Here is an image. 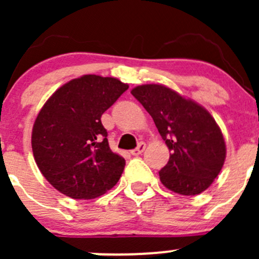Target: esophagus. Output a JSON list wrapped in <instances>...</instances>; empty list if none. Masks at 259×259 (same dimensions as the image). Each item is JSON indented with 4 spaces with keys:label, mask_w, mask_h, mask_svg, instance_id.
<instances>
[{
    "label": "esophagus",
    "mask_w": 259,
    "mask_h": 259,
    "mask_svg": "<svg viewBox=\"0 0 259 259\" xmlns=\"http://www.w3.org/2000/svg\"><path fill=\"white\" fill-rule=\"evenodd\" d=\"M145 148H146L145 143H139V145H138V148H135L134 150H132V151H130V153H132V155L138 156V155H140V154H142L143 151L145 150Z\"/></svg>",
    "instance_id": "1"
}]
</instances>
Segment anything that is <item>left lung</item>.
Returning <instances> with one entry per match:
<instances>
[{"instance_id":"1","label":"left lung","mask_w":259,"mask_h":259,"mask_svg":"<svg viewBox=\"0 0 259 259\" xmlns=\"http://www.w3.org/2000/svg\"><path fill=\"white\" fill-rule=\"evenodd\" d=\"M132 94L153 117L171 151L168 164L159 171L164 187L182 195L208 189L221 173L227 153L213 116L202 105L160 83L137 86Z\"/></svg>"}]
</instances>
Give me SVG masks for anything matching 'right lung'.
Here are the masks:
<instances>
[{
	"instance_id": "add662e5",
	"label": "right lung",
	"mask_w": 259,
	"mask_h": 259,
	"mask_svg": "<svg viewBox=\"0 0 259 259\" xmlns=\"http://www.w3.org/2000/svg\"><path fill=\"white\" fill-rule=\"evenodd\" d=\"M129 89L115 77L83 75L49 98L32 127V153L46 180L74 199H93L119 182L125 159L113 153L101 115Z\"/></svg>"
}]
</instances>
